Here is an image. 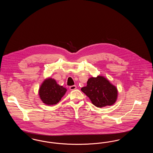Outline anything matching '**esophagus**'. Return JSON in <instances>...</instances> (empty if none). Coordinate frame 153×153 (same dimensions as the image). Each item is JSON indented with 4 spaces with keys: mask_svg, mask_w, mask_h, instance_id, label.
Returning <instances> with one entry per match:
<instances>
[{
    "mask_svg": "<svg viewBox=\"0 0 153 153\" xmlns=\"http://www.w3.org/2000/svg\"><path fill=\"white\" fill-rule=\"evenodd\" d=\"M76 88H77L76 85H72V86H70V87H69V89H70V90H71V91H73V90L76 89Z\"/></svg>",
    "mask_w": 153,
    "mask_h": 153,
    "instance_id": "obj_1",
    "label": "esophagus"
}]
</instances>
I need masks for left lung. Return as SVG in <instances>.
<instances>
[{"instance_id":"1","label":"left lung","mask_w":153,"mask_h":153,"mask_svg":"<svg viewBox=\"0 0 153 153\" xmlns=\"http://www.w3.org/2000/svg\"><path fill=\"white\" fill-rule=\"evenodd\" d=\"M97 107L102 108L113 105L117 98V89L104 76L92 77L86 87L81 89Z\"/></svg>"}]
</instances>
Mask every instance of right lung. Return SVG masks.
Instances as JSON below:
<instances>
[{
	"mask_svg": "<svg viewBox=\"0 0 153 153\" xmlns=\"http://www.w3.org/2000/svg\"><path fill=\"white\" fill-rule=\"evenodd\" d=\"M67 89L59 85L52 78L44 80L39 89L41 100L46 105H53L58 103L65 94Z\"/></svg>",
	"mask_w": 153,
	"mask_h": 153,
	"instance_id": "right-lung-1",
	"label": "right lung"
}]
</instances>
